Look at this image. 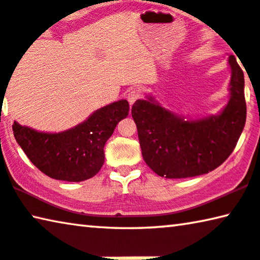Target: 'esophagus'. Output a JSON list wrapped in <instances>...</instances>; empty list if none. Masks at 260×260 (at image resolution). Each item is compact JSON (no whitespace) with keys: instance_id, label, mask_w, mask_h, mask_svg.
<instances>
[{"instance_id":"34e87169","label":"esophagus","mask_w":260,"mask_h":260,"mask_svg":"<svg viewBox=\"0 0 260 260\" xmlns=\"http://www.w3.org/2000/svg\"><path fill=\"white\" fill-rule=\"evenodd\" d=\"M139 98H141V93H139V89H137V88L130 89L126 94V99L131 106H133Z\"/></svg>"}]
</instances>
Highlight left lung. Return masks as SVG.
Here are the masks:
<instances>
[{
    "label": "left lung",
    "mask_w": 260,
    "mask_h": 260,
    "mask_svg": "<svg viewBox=\"0 0 260 260\" xmlns=\"http://www.w3.org/2000/svg\"><path fill=\"white\" fill-rule=\"evenodd\" d=\"M228 63L230 96L216 115L186 118L152 95L134 103L143 159L154 173L167 179L197 177L217 169L233 153L245 125L246 103L243 71L234 55Z\"/></svg>",
    "instance_id": "1"
}]
</instances>
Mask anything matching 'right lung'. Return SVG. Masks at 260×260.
I'll return each mask as SVG.
<instances>
[{"instance_id": "add662e5", "label": "right lung", "mask_w": 260, "mask_h": 260, "mask_svg": "<svg viewBox=\"0 0 260 260\" xmlns=\"http://www.w3.org/2000/svg\"><path fill=\"white\" fill-rule=\"evenodd\" d=\"M127 115L129 103L119 100L60 133H43L16 121L13 131L26 157L44 174L57 180L79 182L99 173L105 162L106 142Z\"/></svg>"}]
</instances>
